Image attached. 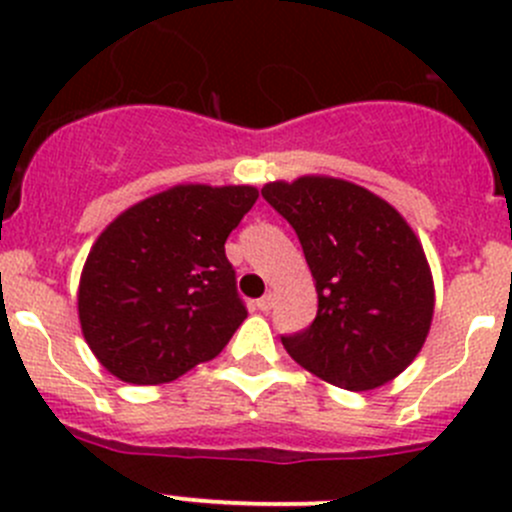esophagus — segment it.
Segmentation results:
<instances>
[{
  "label": "esophagus",
  "mask_w": 512,
  "mask_h": 512,
  "mask_svg": "<svg viewBox=\"0 0 512 512\" xmlns=\"http://www.w3.org/2000/svg\"><path fill=\"white\" fill-rule=\"evenodd\" d=\"M272 304H275V292H267L265 297L257 299V309H260V312H270Z\"/></svg>",
  "instance_id": "34e87169"
}]
</instances>
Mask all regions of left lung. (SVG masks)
Masks as SVG:
<instances>
[{
	"label": "left lung",
	"instance_id": "obj_1",
	"mask_svg": "<svg viewBox=\"0 0 512 512\" xmlns=\"http://www.w3.org/2000/svg\"><path fill=\"white\" fill-rule=\"evenodd\" d=\"M262 198L294 227L317 289V317L282 337L287 354L339 389L394 381L421 352L436 307L426 252L404 215L332 175L272 180Z\"/></svg>",
	"mask_w": 512,
	"mask_h": 512
}]
</instances>
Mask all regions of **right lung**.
<instances>
[{
	"label": "right lung",
	"mask_w": 512,
	"mask_h": 512,
	"mask_svg": "<svg viewBox=\"0 0 512 512\" xmlns=\"http://www.w3.org/2000/svg\"><path fill=\"white\" fill-rule=\"evenodd\" d=\"M257 195L180 183L106 225L79 280L81 332L103 369L156 386L223 352L247 317L225 240Z\"/></svg>",
	"instance_id": "obj_1"
}]
</instances>
